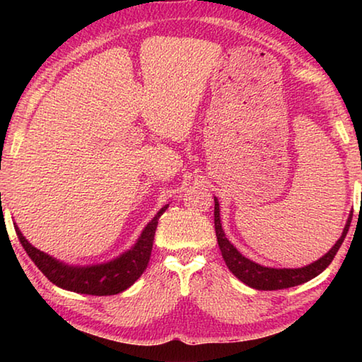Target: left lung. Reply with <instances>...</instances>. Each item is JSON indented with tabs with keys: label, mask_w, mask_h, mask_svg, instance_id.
Segmentation results:
<instances>
[{
	"label": "left lung",
	"mask_w": 362,
	"mask_h": 362,
	"mask_svg": "<svg viewBox=\"0 0 362 362\" xmlns=\"http://www.w3.org/2000/svg\"><path fill=\"white\" fill-rule=\"evenodd\" d=\"M353 214L348 218V222L343 228V233L340 240L335 243V246L329 250V252L321 257L320 260L311 263L308 267L303 268H267L262 267L259 263L250 262L246 257L238 252L236 247L226 240L225 233L222 230V223H220V209H218V201L216 199V207H214V223H216V236L218 241L220 252H222L223 260L228 267L230 272L235 274L238 279H241L244 284H247L254 289L259 291H278V289H287V287H293L298 284H303L306 281L316 278L317 274L322 273L326 269L330 262L334 260L335 254L339 252L343 240H345L348 228H350Z\"/></svg>",
	"instance_id": "8db88e82"
}]
</instances>
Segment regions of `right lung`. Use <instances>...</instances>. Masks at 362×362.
Wrapping results in <instances>:
<instances>
[{
	"label": "right lung",
	"mask_w": 362,
	"mask_h": 362,
	"mask_svg": "<svg viewBox=\"0 0 362 362\" xmlns=\"http://www.w3.org/2000/svg\"><path fill=\"white\" fill-rule=\"evenodd\" d=\"M168 209L164 206L151 222L145 226V230L140 235L139 241L131 250L122 254L118 259L102 265L94 267H69L65 263L52 259L51 255L41 252L33 247L25 238L22 236L21 230L16 225V233L19 236V241L27 250L30 259L35 262V265L41 269L45 276L59 287L66 291H73L78 293H88V296H115L126 291L136 281L142 276L146 265L150 262L153 240L158 226V218Z\"/></svg>",
	"instance_id": "right-lung-1"
}]
</instances>
